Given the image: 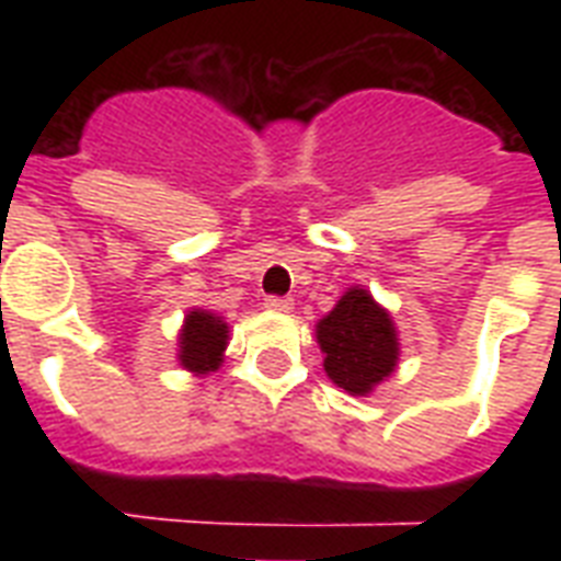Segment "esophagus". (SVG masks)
I'll use <instances>...</instances> for the list:
<instances>
[{
  "label": "esophagus",
  "mask_w": 561,
  "mask_h": 561,
  "mask_svg": "<svg viewBox=\"0 0 561 561\" xmlns=\"http://www.w3.org/2000/svg\"><path fill=\"white\" fill-rule=\"evenodd\" d=\"M264 308H267V311H276V314H288L290 308H294V299L267 297V299H264Z\"/></svg>",
  "instance_id": "obj_1"
}]
</instances>
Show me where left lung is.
I'll return each mask as SVG.
<instances>
[{"mask_svg": "<svg viewBox=\"0 0 561 561\" xmlns=\"http://www.w3.org/2000/svg\"><path fill=\"white\" fill-rule=\"evenodd\" d=\"M314 334L325 375L350 396H369L399 367V329L364 285L346 288L337 306L317 320Z\"/></svg>", "mask_w": 561, "mask_h": 561, "instance_id": "1", "label": "left lung"}]
</instances>
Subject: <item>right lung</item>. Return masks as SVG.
Masks as SVG:
<instances>
[{
    "label": "right lung",
    "mask_w": 561,
    "mask_h": 561,
    "mask_svg": "<svg viewBox=\"0 0 561 561\" xmlns=\"http://www.w3.org/2000/svg\"><path fill=\"white\" fill-rule=\"evenodd\" d=\"M229 346L227 320L209 308H188L178 334V360L186 373L206 378L224 364Z\"/></svg>",
    "instance_id": "right-lung-1"
}]
</instances>
